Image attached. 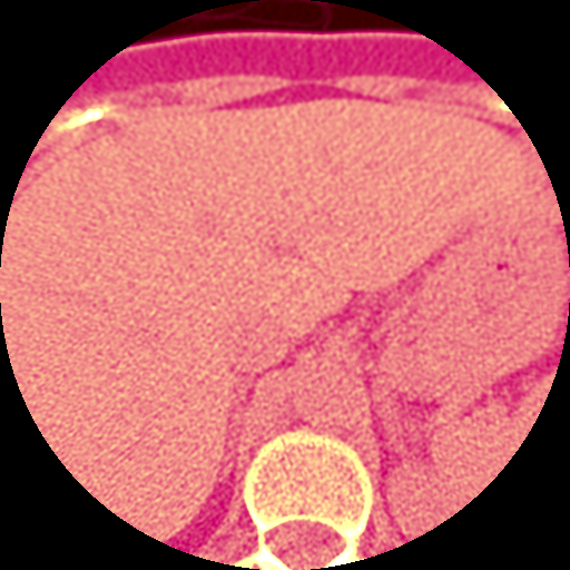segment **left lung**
Masks as SVG:
<instances>
[{"label":"left lung","instance_id":"1","mask_svg":"<svg viewBox=\"0 0 570 570\" xmlns=\"http://www.w3.org/2000/svg\"><path fill=\"white\" fill-rule=\"evenodd\" d=\"M400 552H404V548H400Z\"/></svg>","mask_w":570,"mask_h":570}]
</instances>
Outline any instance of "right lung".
<instances>
[{
  "label": "right lung",
  "mask_w": 570,
  "mask_h": 570,
  "mask_svg": "<svg viewBox=\"0 0 570 570\" xmlns=\"http://www.w3.org/2000/svg\"><path fill=\"white\" fill-rule=\"evenodd\" d=\"M166 548H170V543H166ZM170 552H175V548H170ZM180 558H189V552H175V562H180Z\"/></svg>",
  "instance_id": "1"
}]
</instances>
